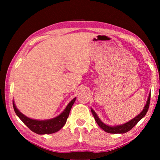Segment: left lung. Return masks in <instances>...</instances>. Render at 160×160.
<instances>
[{"mask_svg":"<svg viewBox=\"0 0 160 160\" xmlns=\"http://www.w3.org/2000/svg\"><path fill=\"white\" fill-rule=\"evenodd\" d=\"M150 95L151 94L150 93L148 99L147 100V102H146L145 104V106L142 112H140L137 116H135V118L131 119V121H129L128 122L122 124V125H119L116 126H110L106 125V124L103 123L102 121L100 120L98 116H97V113L92 109H91V112L92 113V115L94 116V118L95 119L97 123L98 124V126L100 127V128H101L102 130H104V131H106L107 132H109V133H125V132L129 131L130 130H131L132 128H133V127L136 125L138 123V121L141 120V119L145 116L146 113H147L149 107H150Z\"/></svg>","mask_w":160,"mask_h":160,"instance_id":"1","label":"left lung"}]
</instances>
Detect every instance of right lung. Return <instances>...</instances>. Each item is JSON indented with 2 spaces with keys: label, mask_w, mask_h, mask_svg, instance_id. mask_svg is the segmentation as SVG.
<instances>
[{
  "label": "right lung",
  "mask_w": 160,
  "mask_h": 160,
  "mask_svg": "<svg viewBox=\"0 0 160 160\" xmlns=\"http://www.w3.org/2000/svg\"><path fill=\"white\" fill-rule=\"evenodd\" d=\"M75 99H76V97L71 100V102H70L69 104L67 105L66 108L64 109L63 112L60 115L56 116V118L42 121L35 120V119H32L27 117L26 116L22 113L17 109L14 101H12V104L16 114L32 131L39 135H44L53 133V132H57L63 128L66 123L67 118L69 116L70 111L71 109Z\"/></svg>",
  "instance_id": "add662e5"
}]
</instances>
